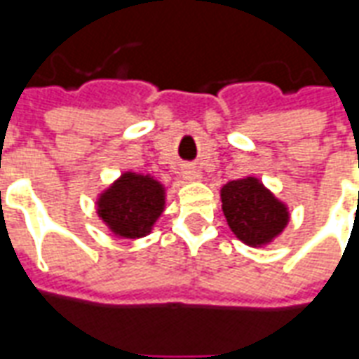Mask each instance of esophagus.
Instances as JSON below:
<instances>
[{
  "label": "esophagus",
  "instance_id": "esophagus-1",
  "mask_svg": "<svg viewBox=\"0 0 359 359\" xmlns=\"http://www.w3.org/2000/svg\"><path fill=\"white\" fill-rule=\"evenodd\" d=\"M184 177H187V179H196V177H198V175H196V171L194 169H188V171H184Z\"/></svg>",
  "mask_w": 359,
  "mask_h": 359
}]
</instances>
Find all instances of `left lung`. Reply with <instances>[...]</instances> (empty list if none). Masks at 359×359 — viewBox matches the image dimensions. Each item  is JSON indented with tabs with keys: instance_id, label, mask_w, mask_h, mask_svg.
Wrapping results in <instances>:
<instances>
[{
	"instance_id": "left-lung-1",
	"label": "left lung",
	"mask_w": 359,
	"mask_h": 359,
	"mask_svg": "<svg viewBox=\"0 0 359 359\" xmlns=\"http://www.w3.org/2000/svg\"><path fill=\"white\" fill-rule=\"evenodd\" d=\"M221 202L229 226L250 246L273 241L288 223L285 205L252 177L225 184L221 190Z\"/></svg>"
}]
</instances>
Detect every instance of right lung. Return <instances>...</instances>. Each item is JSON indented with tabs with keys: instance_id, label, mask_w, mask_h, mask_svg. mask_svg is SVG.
I'll use <instances>...</instances> for the list:
<instances>
[{
	"instance_id": "add662e5",
	"label": "right lung",
	"mask_w": 359,
	"mask_h": 359,
	"mask_svg": "<svg viewBox=\"0 0 359 359\" xmlns=\"http://www.w3.org/2000/svg\"><path fill=\"white\" fill-rule=\"evenodd\" d=\"M163 187L151 177L125 172L103 192L97 213L111 231L125 238H140L149 233L165 203Z\"/></svg>"
}]
</instances>
